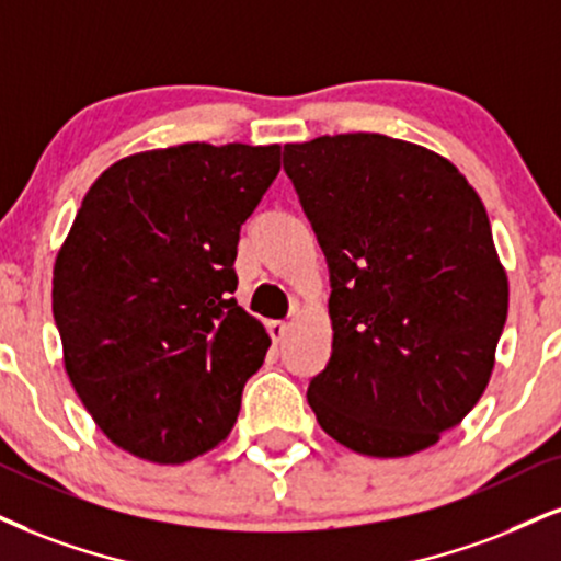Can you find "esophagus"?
Instances as JSON below:
<instances>
[{"mask_svg":"<svg viewBox=\"0 0 561 561\" xmlns=\"http://www.w3.org/2000/svg\"><path fill=\"white\" fill-rule=\"evenodd\" d=\"M267 333H270V337H273L275 343H280L283 337H286V333H288V324L280 322V320L267 322Z\"/></svg>","mask_w":561,"mask_h":561,"instance_id":"obj_1","label":"esophagus"}]
</instances>
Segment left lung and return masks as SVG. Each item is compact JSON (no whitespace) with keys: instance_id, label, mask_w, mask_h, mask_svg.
Masks as SVG:
<instances>
[{"instance_id":"1","label":"left lung","mask_w":561,"mask_h":561,"mask_svg":"<svg viewBox=\"0 0 561 561\" xmlns=\"http://www.w3.org/2000/svg\"><path fill=\"white\" fill-rule=\"evenodd\" d=\"M283 169L333 288L317 421L371 458L432 447L479 403L507 320L483 203L442 156L375 133L286 145Z\"/></svg>"}]
</instances>
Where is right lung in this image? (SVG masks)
<instances>
[{
    "label": "right lung",
    "instance_id": "add662e5",
    "mask_svg": "<svg viewBox=\"0 0 561 561\" xmlns=\"http://www.w3.org/2000/svg\"><path fill=\"white\" fill-rule=\"evenodd\" d=\"M280 148L184 142L129 156L82 199L54 265L69 382L114 445L176 466L218 447L270 348L233 299L241 224Z\"/></svg>",
    "mask_w": 561,
    "mask_h": 561
}]
</instances>
